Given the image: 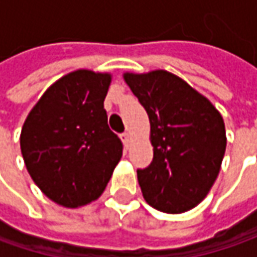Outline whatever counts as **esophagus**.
Wrapping results in <instances>:
<instances>
[{
	"mask_svg": "<svg viewBox=\"0 0 257 257\" xmlns=\"http://www.w3.org/2000/svg\"><path fill=\"white\" fill-rule=\"evenodd\" d=\"M121 142H123L124 146L127 147V146H128V143H130V134L128 133L121 134Z\"/></svg>",
	"mask_w": 257,
	"mask_h": 257,
	"instance_id": "esophagus-1",
	"label": "esophagus"
}]
</instances>
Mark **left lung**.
I'll return each instance as SVG.
<instances>
[{
	"instance_id": "8db88e82",
	"label": "left lung",
	"mask_w": 257,
	"mask_h": 257,
	"mask_svg": "<svg viewBox=\"0 0 257 257\" xmlns=\"http://www.w3.org/2000/svg\"><path fill=\"white\" fill-rule=\"evenodd\" d=\"M150 121L152 164L137 170L143 197L156 210L189 212L209 194L224 152L222 114L183 78L166 70L123 74Z\"/></svg>"
}]
</instances>
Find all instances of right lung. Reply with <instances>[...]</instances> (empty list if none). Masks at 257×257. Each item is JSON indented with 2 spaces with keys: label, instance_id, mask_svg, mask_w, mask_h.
Masks as SVG:
<instances>
[{
  "label": "right lung",
  "instance_id": "right-lung-1",
  "mask_svg": "<svg viewBox=\"0 0 257 257\" xmlns=\"http://www.w3.org/2000/svg\"><path fill=\"white\" fill-rule=\"evenodd\" d=\"M113 75L75 70L50 85L25 118L20 147L31 179L67 209L97 200L123 156L104 98Z\"/></svg>",
  "mask_w": 257,
  "mask_h": 257
}]
</instances>
